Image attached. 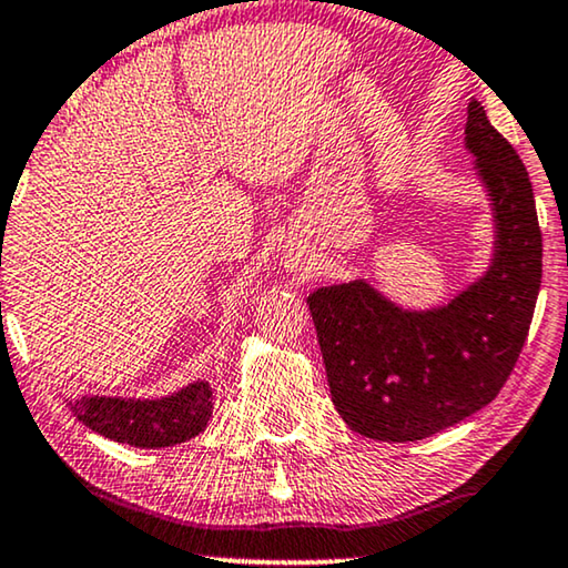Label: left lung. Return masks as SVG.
Returning a JSON list of instances; mask_svg holds the SVG:
<instances>
[{"instance_id":"left-lung-1","label":"left lung","mask_w":568,"mask_h":568,"mask_svg":"<svg viewBox=\"0 0 568 568\" xmlns=\"http://www.w3.org/2000/svg\"><path fill=\"white\" fill-rule=\"evenodd\" d=\"M465 150L494 216V253L476 282L426 310L395 305L367 278L307 297L333 406L369 439L416 442L488 406L530 331L542 276L530 178L478 100Z\"/></svg>"}]
</instances>
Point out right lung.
<instances>
[{
	"label": "right lung",
	"mask_w": 568,
	"mask_h": 568,
	"mask_svg": "<svg viewBox=\"0 0 568 568\" xmlns=\"http://www.w3.org/2000/svg\"><path fill=\"white\" fill-rule=\"evenodd\" d=\"M77 422L121 445L158 449L196 437L212 418V385L189 383L162 398H119V395H82L69 400Z\"/></svg>",
	"instance_id": "add662e5"
}]
</instances>
